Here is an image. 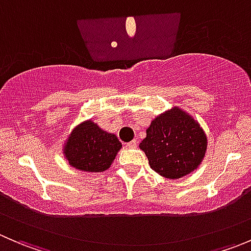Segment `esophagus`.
Listing matches in <instances>:
<instances>
[{
    "mask_svg": "<svg viewBox=\"0 0 251 251\" xmlns=\"http://www.w3.org/2000/svg\"><path fill=\"white\" fill-rule=\"evenodd\" d=\"M136 147H137V142L136 141H131L126 143V148H136Z\"/></svg>",
    "mask_w": 251,
    "mask_h": 251,
    "instance_id": "1",
    "label": "esophagus"
}]
</instances>
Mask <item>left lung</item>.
I'll return each mask as SVG.
<instances>
[{
    "instance_id": "left-lung-1",
    "label": "left lung",
    "mask_w": 251,
    "mask_h": 251,
    "mask_svg": "<svg viewBox=\"0 0 251 251\" xmlns=\"http://www.w3.org/2000/svg\"><path fill=\"white\" fill-rule=\"evenodd\" d=\"M140 148L156 174L177 179L199 168L206 153L207 137L191 114L173 107L151 120Z\"/></svg>"
}]
</instances>
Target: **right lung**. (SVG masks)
Masks as SVG:
<instances>
[{
	"label": "right lung",
	"instance_id": "obj_1",
	"mask_svg": "<svg viewBox=\"0 0 251 251\" xmlns=\"http://www.w3.org/2000/svg\"><path fill=\"white\" fill-rule=\"evenodd\" d=\"M123 144L116 135L95 121L77 124L63 144V154L72 168L85 173H103L110 168Z\"/></svg>",
	"mask_w": 251,
	"mask_h": 251
}]
</instances>
